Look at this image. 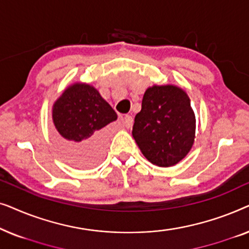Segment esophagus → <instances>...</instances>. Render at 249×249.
I'll return each instance as SVG.
<instances>
[{"instance_id":"1","label":"esophagus","mask_w":249,"mask_h":249,"mask_svg":"<svg viewBox=\"0 0 249 249\" xmlns=\"http://www.w3.org/2000/svg\"><path fill=\"white\" fill-rule=\"evenodd\" d=\"M121 121H122V124H124V127L125 128H130L131 125H132V117L131 115H129V114H125L124 117H122L121 118Z\"/></svg>"}]
</instances>
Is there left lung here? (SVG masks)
I'll return each instance as SVG.
<instances>
[{
    "label": "left lung",
    "instance_id": "obj_1",
    "mask_svg": "<svg viewBox=\"0 0 249 249\" xmlns=\"http://www.w3.org/2000/svg\"><path fill=\"white\" fill-rule=\"evenodd\" d=\"M195 131V113L182 88L154 85L146 89L132 137L149 162L162 168L176 165L192 149Z\"/></svg>",
    "mask_w": 249,
    "mask_h": 249
}]
</instances>
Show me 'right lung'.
<instances>
[{
  "mask_svg": "<svg viewBox=\"0 0 249 249\" xmlns=\"http://www.w3.org/2000/svg\"><path fill=\"white\" fill-rule=\"evenodd\" d=\"M52 119L64 158L76 166H90L103 156L104 127L117 120L118 115L96 88L76 83L54 102Z\"/></svg>",
  "mask_w": 249,
  "mask_h": 249,
  "instance_id": "right-lung-1",
  "label": "right lung"
}]
</instances>
